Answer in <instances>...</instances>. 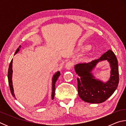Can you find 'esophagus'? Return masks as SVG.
<instances>
[{"label": "esophagus", "instance_id": "1", "mask_svg": "<svg viewBox=\"0 0 126 126\" xmlns=\"http://www.w3.org/2000/svg\"><path fill=\"white\" fill-rule=\"evenodd\" d=\"M73 62H71V61H69V62H67V63H66L65 67L66 69H68V70H69V69H71V68L72 67H73Z\"/></svg>", "mask_w": 126, "mask_h": 126}]
</instances>
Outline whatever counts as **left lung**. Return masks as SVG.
I'll return each instance as SVG.
<instances>
[{
  "mask_svg": "<svg viewBox=\"0 0 126 126\" xmlns=\"http://www.w3.org/2000/svg\"><path fill=\"white\" fill-rule=\"evenodd\" d=\"M107 60L110 64L111 76L107 82L95 79L91 71L99 61ZM78 74V92L83 101L90 103H101L106 101L116 91L119 83L118 61L114 53L108 50L98 59L74 66Z\"/></svg>",
  "mask_w": 126,
  "mask_h": 126,
  "instance_id": "1",
  "label": "left lung"
}]
</instances>
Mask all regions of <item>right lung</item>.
Here are the masks:
<instances>
[{"instance_id":"add662e5","label":"right lung","mask_w":126,"mask_h":126,"mask_svg":"<svg viewBox=\"0 0 126 126\" xmlns=\"http://www.w3.org/2000/svg\"><path fill=\"white\" fill-rule=\"evenodd\" d=\"M21 48V46H20L18 49L16 50L15 54H16L20 50V48ZM12 64H13V59H12L11 62H10L9 69H8V83H9L10 90L11 92V93L13 95V97L16 98V96H15L14 93V89L13 87V82H12V74H13V69H12ZM61 75V73L59 71H58L57 73H55L54 76H53L52 78V99H53L54 97V93H55V82L58 79L59 76Z\"/></svg>"}]
</instances>
